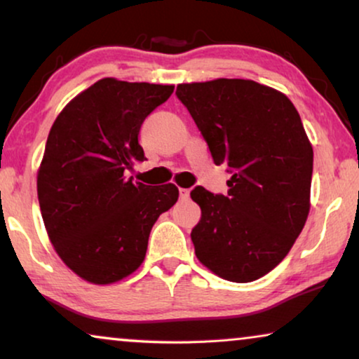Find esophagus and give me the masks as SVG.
I'll return each mask as SVG.
<instances>
[{"instance_id":"34e87169","label":"esophagus","mask_w":359,"mask_h":359,"mask_svg":"<svg viewBox=\"0 0 359 359\" xmlns=\"http://www.w3.org/2000/svg\"><path fill=\"white\" fill-rule=\"evenodd\" d=\"M180 198L181 199H189V189H184V188H181L180 189Z\"/></svg>"}]
</instances>
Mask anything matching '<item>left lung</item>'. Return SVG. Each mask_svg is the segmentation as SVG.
I'll list each match as a JSON object with an SVG mask.
<instances>
[{
    "mask_svg": "<svg viewBox=\"0 0 359 359\" xmlns=\"http://www.w3.org/2000/svg\"><path fill=\"white\" fill-rule=\"evenodd\" d=\"M215 165H227V194L196 186V257L217 276L250 283L276 268L309 215L313 150L287 96L252 80L178 85Z\"/></svg>",
    "mask_w": 359,
    "mask_h": 359,
    "instance_id": "8db88e82",
    "label": "left lung"
}]
</instances>
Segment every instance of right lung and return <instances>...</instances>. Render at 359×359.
Wrapping results in <instances>:
<instances>
[{
    "mask_svg": "<svg viewBox=\"0 0 359 359\" xmlns=\"http://www.w3.org/2000/svg\"><path fill=\"white\" fill-rule=\"evenodd\" d=\"M175 86L102 78L53 122L37 175L48 238L72 271L95 284L129 276L144 262L150 230L178 201L175 184L134 183L127 171L147 160L145 117Z\"/></svg>",
    "mask_w": 359,
    "mask_h": 359,
    "instance_id": "right-lung-1",
    "label": "right lung"
}]
</instances>
